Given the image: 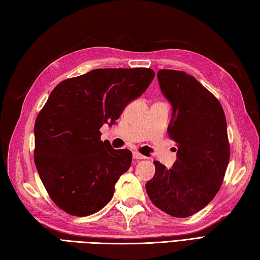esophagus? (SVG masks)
<instances>
[{
    "mask_svg": "<svg viewBox=\"0 0 260 260\" xmlns=\"http://www.w3.org/2000/svg\"><path fill=\"white\" fill-rule=\"evenodd\" d=\"M133 157L136 160H143L145 159L144 155H142L141 153H139V152H133Z\"/></svg>",
    "mask_w": 260,
    "mask_h": 260,
    "instance_id": "esophagus-1",
    "label": "esophagus"
}]
</instances>
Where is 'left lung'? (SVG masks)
<instances>
[{
	"mask_svg": "<svg viewBox=\"0 0 260 260\" xmlns=\"http://www.w3.org/2000/svg\"><path fill=\"white\" fill-rule=\"evenodd\" d=\"M161 92L172 107L169 136L178 144L170 169L154 161L145 188L152 203L175 217H188L215 197L230 160L226 119L214 95L192 75L157 72Z\"/></svg>",
	"mask_w": 260,
	"mask_h": 260,
	"instance_id": "obj_1",
	"label": "left lung"
}]
</instances>
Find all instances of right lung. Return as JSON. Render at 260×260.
Listing matches in <instances>:
<instances>
[{
	"instance_id": "obj_1",
	"label": "right lung",
	"mask_w": 260,
	"mask_h": 260,
	"mask_svg": "<svg viewBox=\"0 0 260 260\" xmlns=\"http://www.w3.org/2000/svg\"><path fill=\"white\" fill-rule=\"evenodd\" d=\"M154 75L143 68L96 69L62 81L49 94L35 124V164L60 210L86 216L108 204L132 152L113 149L99 129L114 125Z\"/></svg>"
}]
</instances>
